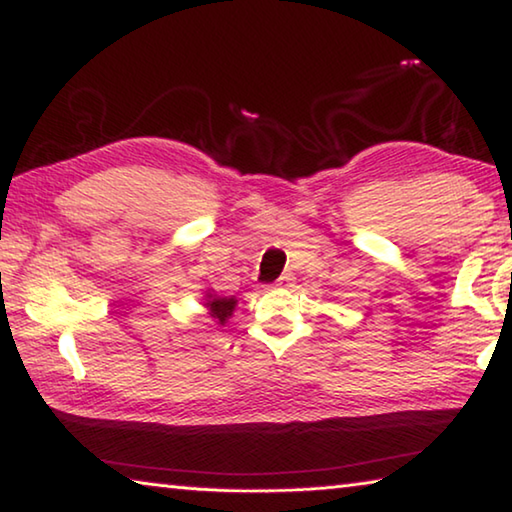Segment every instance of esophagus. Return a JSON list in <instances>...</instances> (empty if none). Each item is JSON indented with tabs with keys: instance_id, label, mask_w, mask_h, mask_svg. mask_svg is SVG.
<instances>
[{
	"instance_id": "esophagus-1",
	"label": "esophagus",
	"mask_w": 512,
	"mask_h": 512,
	"mask_svg": "<svg viewBox=\"0 0 512 512\" xmlns=\"http://www.w3.org/2000/svg\"><path fill=\"white\" fill-rule=\"evenodd\" d=\"M275 289H289V287H293V275L291 273H284V275H280L275 280V284H273Z\"/></svg>"
}]
</instances>
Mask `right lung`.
<instances>
[{
	"label": "right lung",
	"mask_w": 512,
	"mask_h": 512,
	"mask_svg": "<svg viewBox=\"0 0 512 512\" xmlns=\"http://www.w3.org/2000/svg\"><path fill=\"white\" fill-rule=\"evenodd\" d=\"M210 298V302H207V307H210L212 311V318H216L219 320V323H225V318H228L230 314H232V309H235V298H212V296H207Z\"/></svg>",
	"instance_id": "1"
}]
</instances>
